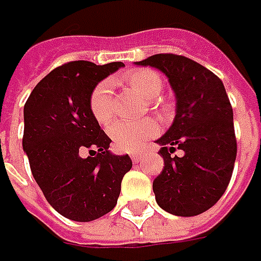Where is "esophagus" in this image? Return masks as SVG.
I'll return each instance as SVG.
<instances>
[{"label": "esophagus", "mask_w": 261, "mask_h": 261, "mask_svg": "<svg viewBox=\"0 0 261 261\" xmlns=\"http://www.w3.org/2000/svg\"><path fill=\"white\" fill-rule=\"evenodd\" d=\"M142 156H144L142 152H130V158H132L135 163H138L139 160H142Z\"/></svg>", "instance_id": "obj_1"}]
</instances>
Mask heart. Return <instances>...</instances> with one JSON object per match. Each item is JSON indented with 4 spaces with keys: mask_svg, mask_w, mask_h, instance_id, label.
<instances>
[{
    "mask_svg": "<svg viewBox=\"0 0 261 261\" xmlns=\"http://www.w3.org/2000/svg\"><path fill=\"white\" fill-rule=\"evenodd\" d=\"M123 80L135 93L146 100H152L163 91V78L161 75L148 68L132 69L127 72ZM151 105L158 112H164L166 106L158 101H151ZM90 110L94 119L100 125H109L113 119V86L109 80L98 83L90 97ZM158 134V125L152 119H144L139 122L120 120L110 126L109 136L113 145L120 151H136L142 142L148 138H152Z\"/></svg>",
    "mask_w": 261,
    "mask_h": 261,
    "instance_id": "b5f03b06",
    "label": "heart"
}]
</instances>
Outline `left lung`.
I'll return each instance as SVG.
<instances>
[{
    "label": "left lung",
    "instance_id": "obj_1",
    "mask_svg": "<svg viewBox=\"0 0 261 261\" xmlns=\"http://www.w3.org/2000/svg\"><path fill=\"white\" fill-rule=\"evenodd\" d=\"M136 65L164 72L175 94L174 122L156 139L164 158L152 183L156 203L173 215H199L225 193L236 163L234 115L225 87L212 71L181 55L158 54ZM177 149L184 154L171 156Z\"/></svg>",
    "mask_w": 261,
    "mask_h": 261
}]
</instances>
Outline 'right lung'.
Listing matches in <instances>:
<instances>
[{"label": "right lung", "instance_id": "1", "mask_svg": "<svg viewBox=\"0 0 261 261\" xmlns=\"http://www.w3.org/2000/svg\"><path fill=\"white\" fill-rule=\"evenodd\" d=\"M122 66L64 64L35 87L24 105L23 149L32 174L56 212L76 222L109 214L132 168L129 155L109 151L112 139L90 110L95 86Z\"/></svg>", "mask_w": 261, "mask_h": 261}]
</instances>
